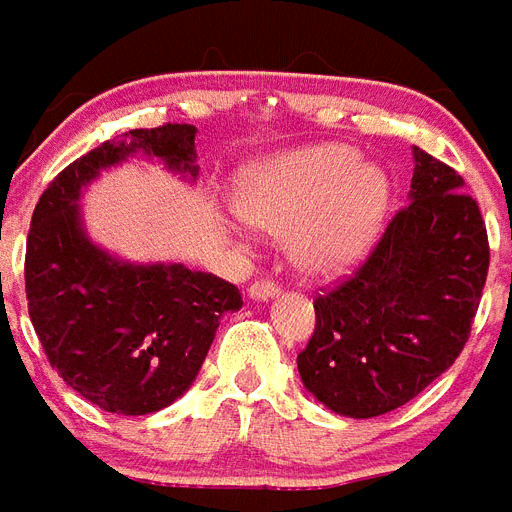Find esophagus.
Masks as SVG:
<instances>
[{
	"instance_id": "1",
	"label": "esophagus",
	"mask_w": 512,
	"mask_h": 512,
	"mask_svg": "<svg viewBox=\"0 0 512 512\" xmlns=\"http://www.w3.org/2000/svg\"><path fill=\"white\" fill-rule=\"evenodd\" d=\"M249 299L255 302H268V299H276L281 294V286L273 284V281H255V284L247 289Z\"/></svg>"
}]
</instances>
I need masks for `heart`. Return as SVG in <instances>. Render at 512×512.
Masks as SVG:
<instances>
[{
  "label": "heart",
  "mask_w": 512,
  "mask_h": 512,
  "mask_svg": "<svg viewBox=\"0 0 512 512\" xmlns=\"http://www.w3.org/2000/svg\"><path fill=\"white\" fill-rule=\"evenodd\" d=\"M236 215L270 234H289L307 276H342L376 244L389 181L344 144H318L257 162L234 189Z\"/></svg>",
  "instance_id": "heart-1"
}]
</instances>
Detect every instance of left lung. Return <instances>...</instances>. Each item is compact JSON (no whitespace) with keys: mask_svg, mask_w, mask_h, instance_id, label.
Returning a JSON list of instances; mask_svg holds the SVG:
<instances>
[{"mask_svg":"<svg viewBox=\"0 0 512 512\" xmlns=\"http://www.w3.org/2000/svg\"><path fill=\"white\" fill-rule=\"evenodd\" d=\"M407 205L350 281L315 299L297 355L315 400L344 418L392 413L463 352L489 270V242L465 181L413 147Z\"/></svg>","mask_w":512,"mask_h":512,"instance_id":"8db88e82","label":"left lung"}]
</instances>
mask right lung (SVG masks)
<instances>
[{
    "label": "right lung",
    "instance_id": "add662e5",
    "mask_svg": "<svg viewBox=\"0 0 512 512\" xmlns=\"http://www.w3.org/2000/svg\"><path fill=\"white\" fill-rule=\"evenodd\" d=\"M197 128H134L70 162L41 194L26 247L28 315L52 368L83 400L118 415L157 413L194 384L234 284L184 263H131L99 247L81 199L105 170L157 160L194 184Z\"/></svg>",
    "mask_w": 512,
    "mask_h": 512
}]
</instances>
